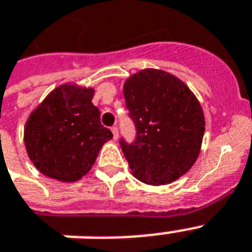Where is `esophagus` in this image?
<instances>
[{
  "instance_id": "esophagus-1",
  "label": "esophagus",
  "mask_w": 252,
  "mask_h": 252,
  "mask_svg": "<svg viewBox=\"0 0 252 252\" xmlns=\"http://www.w3.org/2000/svg\"><path fill=\"white\" fill-rule=\"evenodd\" d=\"M111 132L114 134V140H118L119 137V130H118V126H111Z\"/></svg>"
}]
</instances>
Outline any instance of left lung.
<instances>
[{
  "mask_svg": "<svg viewBox=\"0 0 252 252\" xmlns=\"http://www.w3.org/2000/svg\"><path fill=\"white\" fill-rule=\"evenodd\" d=\"M128 116L136 136L120 137V146L133 175L161 186L186 174L199 156L204 114L186 85L162 70L145 69L124 84Z\"/></svg>",
  "mask_w": 252,
  "mask_h": 252,
  "instance_id": "obj_1",
  "label": "left lung"
}]
</instances>
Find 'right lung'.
<instances>
[{"label": "right lung", "mask_w": 252, "mask_h": 252, "mask_svg": "<svg viewBox=\"0 0 252 252\" xmlns=\"http://www.w3.org/2000/svg\"><path fill=\"white\" fill-rule=\"evenodd\" d=\"M93 89L63 85L33 111L25 128L30 159L40 172L76 182L91 168L104 142L112 138L91 103Z\"/></svg>", "instance_id": "1"}]
</instances>
